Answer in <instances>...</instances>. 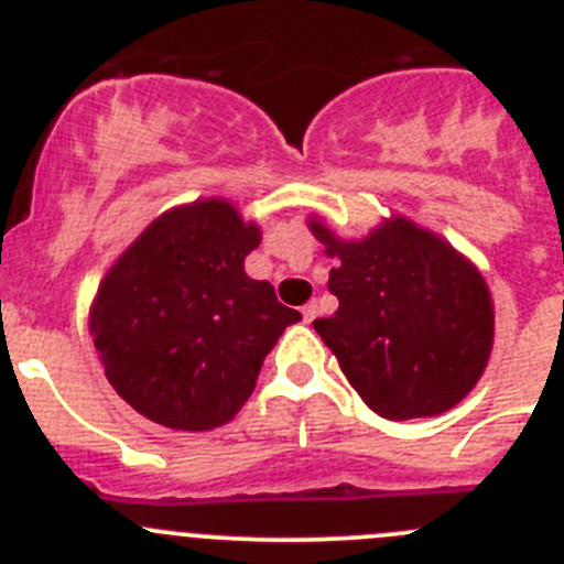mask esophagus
<instances>
[{
    "label": "esophagus",
    "mask_w": 564,
    "mask_h": 564,
    "mask_svg": "<svg viewBox=\"0 0 564 564\" xmlns=\"http://www.w3.org/2000/svg\"><path fill=\"white\" fill-rule=\"evenodd\" d=\"M302 316H305V322H313V318L318 316V305H316V302H307V305L302 307Z\"/></svg>",
    "instance_id": "34e87169"
}]
</instances>
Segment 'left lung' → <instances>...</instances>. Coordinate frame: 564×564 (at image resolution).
Instances as JSON below:
<instances>
[{"instance_id": "left-lung-1", "label": "left lung", "mask_w": 564, "mask_h": 564, "mask_svg": "<svg viewBox=\"0 0 564 564\" xmlns=\"http://www.w3.org/2000/svg\"><path fill=\"white\" fill-rule=\"evenodd\" d=\"M325 242L338 311L313 327L372 412L390 421L452 410L486 370L495 344V305L466 257L406 217L370 237L338 239L313 217Z\"/></svg>"}]
</instances>
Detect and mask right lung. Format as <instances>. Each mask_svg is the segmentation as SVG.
Returning <instances> with one entry per match:
<instances>
[{
	"label": "right lung",
	"mask_w": 564,
	"mask_h": 564,
	"mask_svg": "<svg viewBox=\"0 0 564 564\" xmlns=\"http://www.w3.org/2000/svg\"><path fill=\"white\" fill-rule=\"evenodd\" d=\"M220 197L161 214L98 285L89 333L115 392L149 421L206 432L231 421L302 313L246 273L259 246Z\"/></svg>",
	"instance_id": "1"
}]
</instances>
